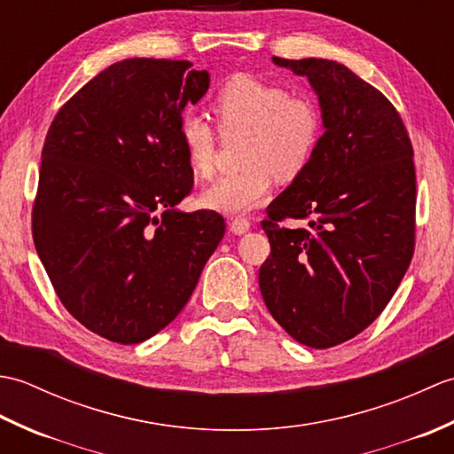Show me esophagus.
Listing matches in <instances>:
<instances>
[{"label":"esophagus","mask_w":454,"mask_h":454,"mask_svg":"<svg viewBox=\"0 0 454 454\" xmlns=\"http://www.w3.org/2000/svg\"><path fill=\"white\" fill-rule=\"evenodd\" d=\"M249 228H252V222H249L247 218L238 216V218H232V222H230V230H232L236 236H242V234L249 232Z\"/></svg>","instance_id":"obj_1"}]
</instances>
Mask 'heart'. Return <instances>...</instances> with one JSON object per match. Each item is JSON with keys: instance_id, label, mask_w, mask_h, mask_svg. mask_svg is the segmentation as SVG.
<instances>
[{"instance_id": "1", "label": "heart", "mask_w": 454, "mask_h": 454, "mask_svg": "<svg viewBox=\"0 0 454 454\" xmlns=\"http://www.w3.org/2000/svg\"><path fill=\"white\" fill-rule=\"evenodd\" d=\"M212 113L224 134L244 132L242 169L220 177L200 192L205 207L239 215L265 199L277 183H293L310 166L322 138V117L306 98H291L281 85L254 75L228 78L212 99ZM179 140L191 171L210 179L216 169V137L199 114H183Z\"/></svg>"}]
</instances>
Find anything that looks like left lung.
<instances>
[{"instance_id":"left-lung-1","label":"left lung","mask_w":454,"mask_h":454,"mask_svg":"<svg viewBox=\"0 0 454 454\" xmlns=\"http://www.w3.org/2000/svg\"><path fill=\"white\" fill-rule=\"evenodd\" d=\"M273 62L304 75L324 134L310 166L271 205V254L259 288L298 343L327 349L369 327L406 275L416 246V168L398 111L349 67L324 58ZM285 219H306L286 229Z\"/></svg>"}]
</instances>
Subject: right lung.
I'll return each mask as SVG.
<instances>
[{
  "label": "right lung",
  "instance_id": "obj_1",
  "mask_svg": "<svg viewBox=\"0 0 454 454\" xmlns=\"http://www.w3.org/2000/svg\"><path fill=\"white\" fill-rule=\"evenodd\" d=\"M191 66L130 58L105 67L44 140L36 254L66 310L114 343L146 341L176 320L226 230L215 210L176 208L192 189L181 114L210 85Z\"/></svg>",
  "mask_w": 454,
  "mask_h": 454
}]
</instances>
